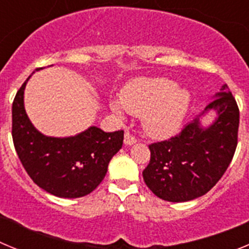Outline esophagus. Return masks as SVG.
Returning <instances> with one entry per match:
<instances>
[{
  "label": "esophagus",
  "mask_w": 249,
  "mask_h": 249,
  "mask_svg": "<svg viewBox=\"0 0 249 249\" xmlns=\"http://www.w3.org/2000/svg\"><path fill=\"white\" fill-rule=\"evenodd\" d=\"M136 142H137V138H136L133 135H131V133L127 131L126 133H124V143L128 144V146H131V144L136 143Z\"/></svg>",
  "instance_id": "esophagus-1"
}]
</instances>
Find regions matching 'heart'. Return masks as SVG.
I'll return each instance as SVG.
<instances>
[{
  "label": "heart",
  "mask_w": 249,
  "mask_h": 249,
  "mask_svg": "<svg viewBox=\"0 0 249 249\" xmlns=\"http://www.w3.org/2000/svg\"><path fill=\"white\" fill-rule=\"evenodd\" d=\"M191 96L177 89V83L163 77L140 78L129 83L121 94V103L112 102L117 114L124 108L135 116H142L143 128L149 135L164 137L181 126Z\"/></svg>",
  "instance_id": "obj_1"
}]
</instances>
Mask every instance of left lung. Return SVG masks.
<instances>
[{
    "mask_svg": "<svg viewBox=\"0 0 249 249\" xmlns=\"http://www.w3.org/2000/svg\"><path fill=\"white\" fill-rule=\"evenodd\" d=\"M211 109L218 116L210 127L202 128L198 116L178 135L148 146L151 160L142 175L160 198L192 201L206 195L227 171L238 143L239 126L238 106L227 85L204 112Z\"/></svg>",
    "mask_w": 249,
    "mask_h": 249,
    "instance_id": "obj_1",
    "label": "left lung"
}]
</instances>
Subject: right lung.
Listing matches in <instances>:
<instances>
[{
  "label": "right lung",
  "mask_w": 249,
  "mask_h": 249,
  "mask_svg": "<svg viewBox=\"0 0 249 249\" xmlns=\"http://www.w3.org/2000/svg\"><path fill=\"white\" fill-rule=\"evenodd\" d=\"M28 78L12 103V140L22 166L51 195L61 198L89 195L102 182L109 160L122 148L124 132L107 133L93 126L73 137L43 136L32 126L23 107Z\"/></svg>",
  "instance_id": "obj_1"
}]
</instances>
